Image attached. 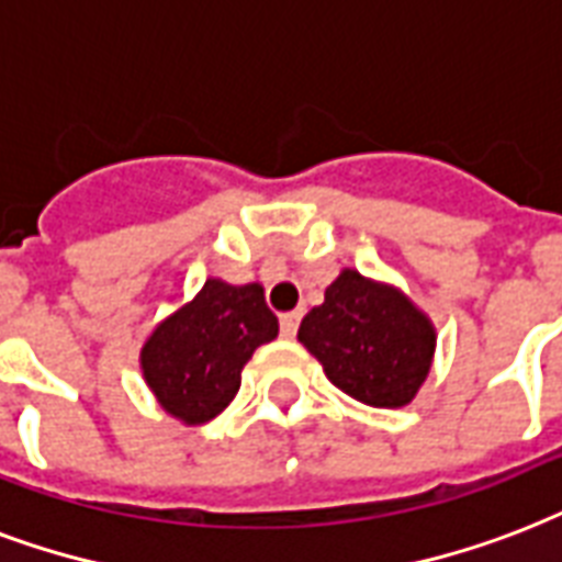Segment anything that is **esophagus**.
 Returning a JSON list of instances; mask_svg holds the SVG:
<instances>
[{
    "label": "esophagus",
    "mask_w": 562,
    "mask_h": 562,
    "mask_svg": "<svg viewBox=\"0 0 562 562\" xmlns=\"http://www.w3.org/2000/svg\"><path fill=\"white\" fill-rule=\"evenodd\" d=\"M299 319H302V313H299V311L284 313V316H281V337L293 340L295 330H299Z\"/></svg>",
    "instance_id": "34e87169"
}]
</instances>
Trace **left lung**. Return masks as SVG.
Instances as JSON below:
<instances>
[{
	"label": "left lung",
	"mask_w": 562,
	"mask_h": 562,
	"mask_svg": "<svg viewBox=\"0 0 562 562\" xmlns=\"http://www.w3.org/2000/svg\"><path fill=\"white\" fill-rule=\"evenodd\" d=\"M299 340L346 395L369 407H404L428 378L437 337L407 295L342 269L302 319Z\"/></svg>",
	"instance_id": "1"
}]
</instances>
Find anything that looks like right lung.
I'll return each instance as SVG.
<instances>
[{
    "label": "right lung",
    "mask_w": 562,
    "mask_h": 562,
    "mask_svg": "<svg viewBox=\"0 0 562 562\" xmlns=\"http://www.w3.org/2000/svg\"><path fill=\"white\" fill-rule=\"evenodd\" d=\"M276 337L278 319L267 307L263 286L211 278L146 340L143 375L164 411L187 425H202L232 404L246 360Z\"/></svg>",
    "instance_id": "right-lung-1"
}]
</instances>
